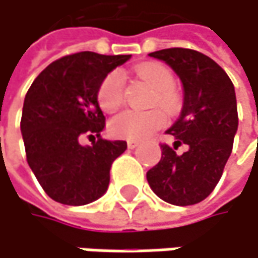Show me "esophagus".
I'll return each mask as SVG.
<instances>
[{"instance_id":"esophagus-1","label":"esophagus","mask_w":258,"mask_h":258,"mask_svg":"<svg viewBox=\"0 0 258 258\" xmlns=\"http://www.w3.org/2000/svg\"><path fill=\"white\" fill-rule=\"evenodd\" d=\"M139 145H141V144H139L138 141H128V142H126V147L130 148V150H135V148H138Z\"/></svg>"}]
</instances>
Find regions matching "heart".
Instances as JSON below:
<instances>
[{
    "instance_id": "obj_1",
    "label": "heart",
    "mask_w": 258,
    "mask_h": 258,
    "mask_svg": "<svg viewBox=\"0 0 258 258\" xmlns=\"http://www.w3.org/2000/svg\"><path fill=\"white\" fill-rule=\"evenodd\" d=\"M136 75L154 90V95L151 96V104L159 102L166 110H174L175 98L171 90L174 86V75L166 66L157 63L142 64L136 69ZM96 98L99 107L104 111L111 113L117 110L123 102L122 75L116 71L105 75L98 87ZM165 120V113L159 108L125 110L110 120V132L122 139L142 141L162 128Z\"/></svg>"
}]
</instances>
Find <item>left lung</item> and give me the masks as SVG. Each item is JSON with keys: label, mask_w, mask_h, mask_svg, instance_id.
<instances>
[{"label": "left lung", "mask_w": 258, "mask_h": 258, "mask_svg": "<svg viewBox=\"0 0 258 258\" xmlns=\"http://www.w3.org/2000/svg\"><path fill=\"white\" fill-rule=\"evenodd\" d=\"M150 57L165 61L181 80L183 108L166 132L174 147L162 145L160 162L147 172L153 192L174 206L206 200L219 183L237 132V102L227 72L210 57L187 48H168ZM181 143L188 147L178 155Z\"/></svg>", "instance_id": "obj_1"}]
</instances>
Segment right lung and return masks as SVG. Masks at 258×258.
<instances>
[{"label": "right lung", "instance_id": "1", "mask_svg": "<svg viewBox=\"0 0 258 258\" xmlns=\"http://www.w3.org/2000/svg\"><path fill=\"white\" fill-rule=\"evenodd\" d=\"M130 57L90 51L64 55L30 86L21 133L28 166L54 201L84 206L107 192L111 163L126 142L101 138L105 117L96 93L105 75ZM83 136L94 139L92 147L79 144Z\"/></svg>", "mask_w": 258, "mask_h": 258}]
</instances>
